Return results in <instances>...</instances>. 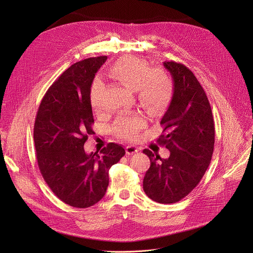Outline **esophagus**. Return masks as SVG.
<instances>
[{
  "mask_svg": "<svg viewBox=\"0 0 253 253\" xmlns=\"http://www.w3.org/2000/svg\"><path fill=\"white\" fill-rule=\"evenodd\" d=\"M125 149H126V153H127L128 155L135 154V153H137V152L139 151L138 147H136V146H134V145H128V146H126Z\"/></svg>",
  "mask_w": 253,
  "mask_h": 253,
  "instance_id": "1",
  "label": "esophagus"
}]
</instances>
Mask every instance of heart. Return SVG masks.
<instances>
[{
  "instance_id": "1",
  "label": "heart",
  "mask_w": 253,
  "mask_h": 253,
  "mask_svg": "<svg viewBox=\"0 0 253 253\" xmlns=\"http://www.w3.org/2000/svg\"><path fill=\"white\" fill-rule=\"evenodd\" d=\"M107 75L134 90L140 105L151 114L162 111L172 99L174 84L171 77L162 69H150L148 62L141 58L122 57L107 69ZM102 91V82L94 79L89 88V102L93 110L100 108ZM144 124L141 115L120 116L113 130L121 138L134 140Z\"/></svg>"
}]
</instances>
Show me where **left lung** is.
<instances>
[{"mask_svg":"<svg viewBox=\"0 0 253 253\" xmlns=\"http://www.w3.org/2000/svg\"><path fill=\"white\" fill-rule=\"evenodd\" d=\"M170 72L174 92L160 124L157 142L170 151L163 159L144 149L150 167L143 179L146 195L162 204L176 203L187 196L207 170L214 148L215 128L208 98L197 78L185 65L163 63Z\"/></svg>","mask_w":253,"mask_h":253,"instance_id":"8db88e82","label":"left lung"}]
</instances>
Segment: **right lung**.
Here are the masks:
<instances>
[{
    "label": "right lung",
    "mask_w": 253,
    "mask_h": 253,
    "mask_svg": "<svg viewBox=\"0 0 253 253\" xmlns=\"http://www.w3.org/2000/svg\"><path fill=\"white\" fill-rule=\"evenodd\" d=\"M106 56L88 58L67 69L44 95L34 125L40 172L53 193L66 204L87 208L99 202L109 184V169L124 155L109 143L87 154L84 144L94 134L89 88Z\"/></svg>",
    "instance_id": "1"
}]
</instances>
